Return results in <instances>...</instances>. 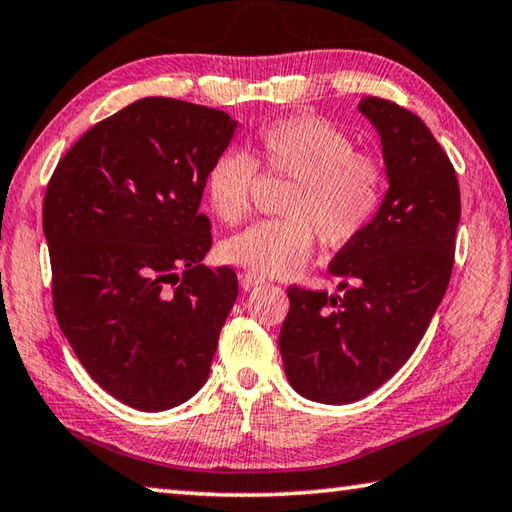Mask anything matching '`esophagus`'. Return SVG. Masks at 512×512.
<instances>
[{
  "instance_id": "1",
  "label": "esophagus",
  "mask_w": 512,
  "mask_h": 512,
  "mask_svg": "<svg viewBox=\"0 0 512 512\" xmlns=\"http://www.w3.org/2000/svg\"><path fill=\"white\" fill-rule=\"evenodd\" d=\"M264 280H262V277H259L257 273H241L239 275V284H241V288H244V291H253V288L255 286H259V284H262Z\"/></svg>"
}]
</instances>
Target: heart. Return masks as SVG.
I'll return each instance as SVG.
<instances>
[{"label":"heart","instance_id":"b5f03b06","mask_svg":"<svg viewBox=\"0 0 512 512\" xmlns=\"http://www.w3.org/2000/svg\"><path fill=\"white\" fill-rule=\"evenodd\" d=\"M257 170L291 179L280 219H264L221 244V257L257 275L286 277L311 257L315 239L345 246L376 219L385 197V170L356 154L351 136L329 120L291 116L264 125L250 156L224 150L210 163L203 194L212 215L232 226L246 217Z\"/></svg>","mask_w":512,"mask_h":512}]
</instances>
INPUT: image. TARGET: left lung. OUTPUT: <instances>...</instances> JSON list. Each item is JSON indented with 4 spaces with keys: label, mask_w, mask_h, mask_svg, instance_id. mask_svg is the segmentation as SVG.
I'll use <instances>...</instances> for the list:
<instances>
[{
    "label": "left lung",
    "mask_w": 512,
    "mask_h": 512,
    "mask_svg": "<svg viewBox=\"0 0 512 512\" xmlns=\"http://www.w3.org/2000/svg\"><path fill=\"white\" fill-rule=\"evenodd\" d=\"M358 109L383 141L389 190L329 264L345 295L288 286L280 331L288 383L329 405L371 394L412 356L450 284L461 217L457 174L423 120L376 96Z\"/></svg>",
    "instance_id": "obj_1"
}]
</instances>
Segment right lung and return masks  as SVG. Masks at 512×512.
<instances>
[{
  "mask_svg": "<svg viewBox=\"0 0 512 512\" xmlns=\"http://www.w3.org/2000/svg\"><path fill=\"white\" fill-rule=\"evenodd\" d=\"M237 123L143 98L100 120L46 185L53 311L89 376L120 403L170 410L208 380L237 273L208 268L203 179Z\"/></svg>",
  "mask_w": 512,
  "mask_h": 512,
  "instance_id": "1",
  "label": "right lung"
}]
</instances>
